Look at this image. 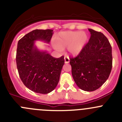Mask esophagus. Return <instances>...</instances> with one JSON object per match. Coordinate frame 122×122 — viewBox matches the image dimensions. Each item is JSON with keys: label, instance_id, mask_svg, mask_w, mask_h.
Listing matches in <instances>:
<instances>
[{"label": "esophagus", "instance_id": "esophagus-1", "mask_svg": "<svg viewBox=\"0 0 122 122\" xmlns=\"http://www.w3.org/2000/svg\"><path fill=\"white\" fill-rule=\"evenodd\" d=\"M64 59H65V63H68L69 62V57H67V56H65Z\"/></svg>", "mask_w": 122, "mask_h": 122}]
</instances>
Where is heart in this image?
<instances>
[{"mask_svg": "<svg viewBox=\"0 0 122 122\" xmlns=\"http://www.w3.org/2000/svg\"><path fill=\"white\" fill-rule=\"evenodd\" d=\"M88 40L87 34L84 31H67L61 32L55 37L56 49L59 51L67 47L69 53L73 56L81 53Z\"/></svg>", "mask_w": 122, "mask_h": 122, "instance_id": "b5f03b06", "label": "heart"}]
</instances>
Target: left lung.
Returning a JSON list of instances; mask_svg holds the SVG:
<instances>
[{
  "label": "left lung",
  "instance_id": "8db88e82",
  "mask_svg": "<svg viewBox=\"0 0 122 122\" xmlns=\"http://www.w3.org/2000/svg\"><path fill=\"white\" fill-rule=\"evenodd\" d=\"M89 41L82 51L70 59L72 75L77 86L85 91L99 88L107 81L112 68V46L101 32L88 29Z\"/></svg>",
  "mask_w": 122,
  "mask_h": 122
}]
</instances>
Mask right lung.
Wrapping results in <instances>:
<instances>
[{
  "label": "right lung",
  "instance_id": "right-lung-1",
  "mask_svg": "<svg viewBox=\"0 0 122 122\" xmlns=\"http://www.w3.org/2000/svg\"><path fill=\"white\" fill-rule=\"evenodd\" d=\"M53 31L33 30L18 43L16 61L19 75L23 84L37 93L44 94L55 90L65 63L64 56L55 58L47 51L39 50L35 45L37 40L50 43Z\"/></svg>",
  "mask_w": 122,
  "mask_h": 122
}]
</instances>
